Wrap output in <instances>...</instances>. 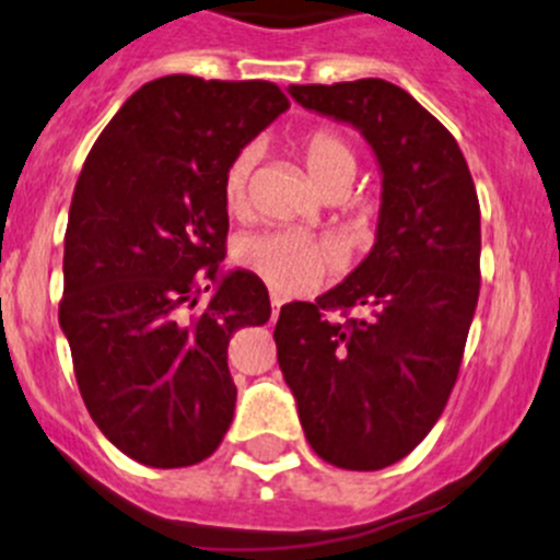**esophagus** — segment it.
<instances>
[{"instance_id": "esophagus-1", "label": "esophagus", "mask_w": 560, "mask_h": 560, "mask_svg": "<svg viewBox=\"0 0 560 560\" xmlns=\"http://www.w3.org/2000/svg\"><path fill=\"white\" fill-rule=\"evenodd\" d=\"M269 302H272V318H278V313H280V307H282V296H280V293L272 291Z\"/></svg>"}]
</instances>
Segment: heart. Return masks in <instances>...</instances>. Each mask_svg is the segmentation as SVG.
<instances>
[{
  "mask_svg": "<svg viewBox=\"0 0 560 560\" xmlns=\"http://www.w3.org/2000/svg\"><path fill=\"white\" fill-rule=\"evenodd\" d=\"M310 179L331 196L346 192L359 168L351 141L331 127H313L296 143ZM256 147H245L231 158L223 174V203L231 218H245L250 209V179L256 168ZM236 258L275 291L296 296L318 288L342 267L335 245L302 231H267L247 236L236 247Z\"/></svg>",
  "mask_w": 560,
  "mask_h": 560,
  "instance_id": "heart-1",
  "label": "heart"
}]
</instances>
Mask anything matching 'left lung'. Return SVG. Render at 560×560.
I'll list each match as a JSON object with an SVG mask.
<instances>
[{
	"mask_svg": "<svg viewBox=\"0 0 560 560\" xmlns=\"http://www.w3.org/2000/svg\"><path fill=\"white\" fill-rule=\"evenodd\" d=\"M288 92L359 127L384 171L370 256L315 304H285L275 326L315 455L378 470L433 430L455 389L479 299V198L455 136L400 86L359 79ZM357 306L364 316L350 315Z\"/></svg>",
	"mask_w": 560,
	"mask_h": 560,
	"instance_id": "1",
	"label": "left lung"
}]
</instances>
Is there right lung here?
<instances>
[{"label": "right lung", "mask_w": 560, "mask_h": 560, "mask_svg": "<svg viewBox=\"0 0 560 560\" xmlns=\"http://www.w3.org/2000/svg\"><path fill=\"white\" fill-rule=\"evenodd\" d=\"M288 105L272 81L165 75L132 94L86 154L59 324L94 424L143 466H196L231 428L229 342L267 324L272 304L256 275L218 280L223 174Z\"/></svg>", "instance_id": "1"}]
</instances>
